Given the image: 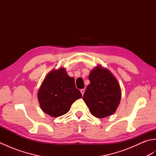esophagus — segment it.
I'll return each instance as SVG.
<instances>
[{"label":"esophagus","mask_w":156,"mask_h":156,"mask_svg":"<svg viewBox=\"0 0 156 156\" xmlns=\"http://www.w3.org/2000/svg\"><path fill=\"white\" fill-rule=\"evenodd\" d=\"M80 92H81L82 94L83 95V94H84V92H85V90H84V89H81V90H80Z\"/></svg>","instance_id":"esophagus-1"}]
</instances>
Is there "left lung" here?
<instances>
[{"mask_svg":"<svg viewBox=\"0 0 156 156\" xmlns=\"http://www.w3.org/2000/svg\"><path fill=\"white\" fill-rule=\"evenodd\" d=\"M90 83L86 89L83 100L91 113L98 118L113 114L120 102V86L111 72L98 66L88 76Z\"/></svg>","mask_w":156,"mask_h":156,"instance_id":"obj_1","label":"left lung"}]
</instances>
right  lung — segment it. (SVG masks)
I'll return each mask as SVG.
<instances>
[{"instance_id":"obj_1","label":"right lung","mask_w":156,"mask_h":156,"mask_svg":"<svg viewBox=\"0 0 156 156\" xmlns=\"http://www.w3.org/2000/svg\"><path fill=\"white\" fill-rule=\"evenodd\" d=\"M81 97L74 79L69 77L64 68L46 76L37 94L42 110L54 117L67 113L73 102Z\"/></svg>"}]
</instances>
